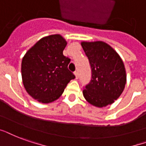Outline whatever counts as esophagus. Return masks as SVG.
Returning a JSON list of instances; mask_svg holds the SVG:
<instances>
[{"label": "esophagus", "instance_id": "obj_1", "mask_svg": "<svg viewBox=\"0 0 146 146\" xmlns=\"http://www.w3.org/2000/svg\"><path fill=\"white\" fill-rule=\"evenodd\" d=\"M74 76H75V78L78 79V71H75V72H74Z\"/></svg>", "mask_w": 146, "mask_h": 146}]
</instances>
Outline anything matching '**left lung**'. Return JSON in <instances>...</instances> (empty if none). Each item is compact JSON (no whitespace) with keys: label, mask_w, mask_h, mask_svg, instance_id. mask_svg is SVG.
<instances>
[{"label":"left lung","mask_w":146,"mask_h":146,"mask_svg":"<svg viewBox=\"0 0 146 146\" xmlns=\"http://www.w3.org/2000/svg\"><path fill=\"white\" fill-rule=\"evenodd\" d=\"M89 60L92 78L83 90L85 100L103 108L120 97L126 84V71L122 59L116 51L104 41H82Z\"/></svg>","instance_id":"obj_1"}]
</instances>
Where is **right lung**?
<instances>
[{
	"label": "right lung",
	"mask_w": 146,
	"mask_h": 146,
	"mask_svg": "<svg viewBox=\"0 0 146 146\" xmlns=\"http://www.w3.org/2000/svg\"><path fill=\"white\" fill-rule=\"evenodd\" d=\"M66 45L61 35H51L40 38L23 57V85L27 94L39 102L57 100L74 78L68 69L70 59L63 54Z\"/></svg>",
	"instance_id": "add662e5"
}]
</instances>
